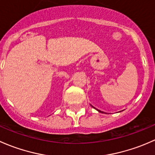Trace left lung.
Instances as JSON below:
<instances>
[{"mask_svg":"<svg viewBox=\"0 0 155 155\" xmlns=\"http://www.w3.org/2000/svg\"><path fill=\"white\" fill-rule=\"evenodd\" d=\"M98 111H99L100 113H103V112H102V111H101V110H98Z\"/></svg>","mask_w":155,"mask_h":155,"instance_id":"1","label":"left lung"}]
</instances>
